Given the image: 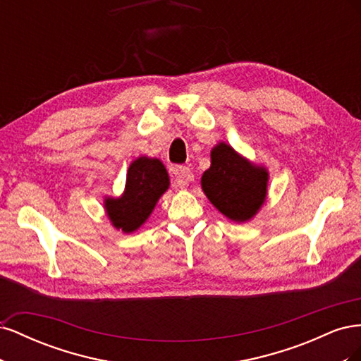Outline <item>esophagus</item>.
<instances>
[{"label":"esophagus","instance_id":"obj_1","mask_svg":"<svg viewBox=\"0 0 361 361\" xmlns=\"http://www.w3.org/2000/svg\"><path fill=\"white\" fill-rule=\"evenodd\" d=\"M173 178H174V185H176V187L185 188L190 182L194 180V174L188 167L178 166L173 169Z\"/></svg>","mask_w":361,"mask_h":361}]
</instances>
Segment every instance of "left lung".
<instances>
[{"label":"left lung","instance_id":"1","mask_svg":"<svg viewBox=\"0 0 361 361\" xmlns=\"http://www.w3.org/2000/svg\"><path fill=\"white\" fill-rule=\"evenodd\" d=\"M268 170L256 166L226 143L211 150V167L202 176V190L228 220L244 223L265 203Z\"/></svg>","mask_w":361,"mask_h":361}]
</instances>
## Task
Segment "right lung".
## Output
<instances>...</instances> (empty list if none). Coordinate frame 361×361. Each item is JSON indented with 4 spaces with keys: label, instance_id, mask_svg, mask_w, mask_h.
<instances>
[{
    "label": "right lung",
    "instance_id": "1",
    "mask_svg": "<svg viewBox=\"0 0 361 361\" xmlns=\"http://www.w3.org/2000/svg\"><path fill=\"white\" fill-rule=\"evenodd\" d=\"M170 187L169 173L157 158L140 157L130 162L125 191L117 199L105 197L108 218L117 231L130 233L143 224Z\"/></svg>",
    "mask_w": 361,
    "mask_h": 361
}]
</instances>
